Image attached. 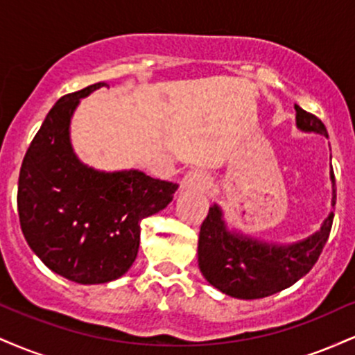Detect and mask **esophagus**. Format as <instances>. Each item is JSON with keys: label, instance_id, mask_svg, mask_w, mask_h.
Instances as JSON below:
<instances>
[{"label": "esophagus", "instance_id": "1", "mask_svg": "<svg viewBox=\"0 0 355 355\" xmlns=\"http://www.w3.org/2000/svg\"><path fill=\"white\" fill-rule=\"evenodd\" d=\"M207 185H209V175L203 170H191L182 180L183 190H205Z\"/></svg>", "mask_w": 355, "mask_h": 355}]
</instances>
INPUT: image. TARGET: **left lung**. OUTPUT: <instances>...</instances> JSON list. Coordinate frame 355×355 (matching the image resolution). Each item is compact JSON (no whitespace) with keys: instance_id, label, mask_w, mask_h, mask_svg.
Wrapping results in <instances>:
<instances>
[{"instance_id":"1","label":"left lung","mask_w":355,"mask_h":355,"mask_svg":"<svg viewBox=\"0 0 355 355\" xmlns=\"http://www.w3.org/2000/svg\"><path fill=\"white\" fill-rule=\"evenodd\" d=\"M295 125L300 132L329 138L322 121L295 105ZM332 210L320 229L291 243L268 242L229 229L222 207L214 203L203 220L198 237V267L210 285L235 299L254 300L288 288L311 272L327 242L336 205V180L331 170Z\"/></svg>"}]
</instances>
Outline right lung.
<instances>
[{"instance_id":"obj_1","label":"right lung","mask_w":355,"mask_h":355,"mask_svg":"<svg viewBox=\"0 0 355 355\" xmlns=\"http://www.w3.org/2000/svg\"><path fill=\"white\" fill-rule=\"evenodd\" d=\"M107 83L63 96L44 118L19 170L18 214L28 245L50 270L93 285L135 262L140 222L173 200L178 185L140 170L105 172L80 160L70 125L80 100Z\"/></svg>"}]
</instances>
